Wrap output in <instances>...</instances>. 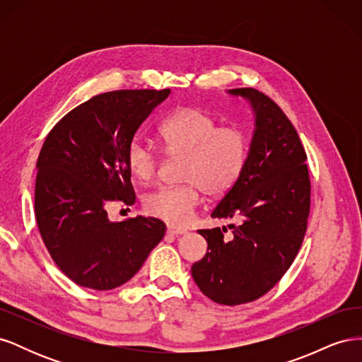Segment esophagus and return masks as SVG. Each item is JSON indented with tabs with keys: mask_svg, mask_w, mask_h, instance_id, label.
I'll return each instance as SVG.
<instances>
[{
	"mask_svg": "<svg viewBox=\"0 0 362 362\" xmlns=\"http://www.w3.org/2000/svg\"><path fill=\"white\" fill-rule=\"evenodd\" d=\"M185 233H187V229H185V228L173 226V225L168 226V234H170V235H181V234H185Z\"/></svg>",
	"mask_w": 362,
	"mask_h": 362,
	"instance_id": "obj_1",
	"label": "esophagus"
}]
</instances>
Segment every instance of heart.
Segmentation results:
<instances>
[{
    "instance_id": "obj_1",
    "label": "heart",
    "mask_w": 362,
    "mask_h": 362,
    "mask_svg": "<svg viewBox=\"0 0 362 362\" xmlns=\"http://www.w3.org/2000/svg\"><path fill=\"white\" fill-rule=\"evenodd\" d=\"M168 156H182L180 185H163L145 198V210L169 223L189 222L201 202V192L210 196L226 193L242 175L249 141L242 129L218 127L217 120L196 107L173 112L158 127ZM131 173L149 182L157 175L158 152L144 139L134 137L127 148Z\"/></svg>"
}]
</instances>
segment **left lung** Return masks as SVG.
<instances>
[{"label":"left lung","instance_id":"8db88e82","mask_svg":"<svg viewBox=\"0 0 362 362\" xmlns=\"http://www.w3.org/2000/svg\"><path fill=\"white\" fill-rule=\"evenodd\" d=\"M250 104L255 117L246 166L216 205L211 217L237 225L199 229L208 247L192 266L199 290L221 305L261 298L278 284L302 246L311 184L306 154L281 108L252 87L228 90Z\"/></svg>","mask_w":362,"mask_h":362}]
</instances>
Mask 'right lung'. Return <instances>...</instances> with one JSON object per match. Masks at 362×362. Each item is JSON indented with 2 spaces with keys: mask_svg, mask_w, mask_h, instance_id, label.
Here are the masks:
<instances>
[{
  "mask_svg": "<svg viewBox=\"0 0 362 362\" xmlns=\"http://www.w3.org/2000/svg\"><path fill=\"white\" fill-rule=\"evenodd\" d=\"M163 90L93 96L56 124L37 158L36 222L49 255L71 281L113 290L133 278L166 233L156 217L112 222L113 201L136 202L127 148Z\"/></svg>",
  "mask_w": 362,
  "mask_h": 362,
  "instance_id": "obj_1",
  "label": "right lung"
}]
</instances>
